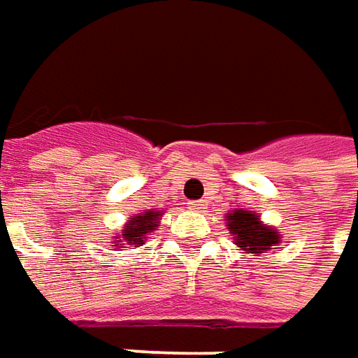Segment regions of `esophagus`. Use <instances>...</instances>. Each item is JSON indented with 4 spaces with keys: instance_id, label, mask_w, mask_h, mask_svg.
<instances>
[{
    "instance_id": "1",
    "label": "esophagus",
    "mask_w": 358,
    "mask_h": 358,
    "mask_svg": "<svg viewBox=\"0 0 358 358\" xmlns=\"http://www.w3.org/2000/svg\"><path fill=\"white\" fill-rule=\"evenodd\" d=\"M189 209H191V211H203L205 205H203L201 201H195V203H189Z\"/></svg>"
}]
</instances>
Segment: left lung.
Segmentation results:
<instances>
[{
    "instance_id": "obj_1",
    "label": "left lung",
    "mask_w": 358,
    "mask_h": 358,
    "mask_svg": "<svg viewBox=\"0 0 358 358\" xmlns=\"http://www.w3.org/2000/svg\"><path fill=\"white\" fill-rule=\"evenodd\" d=\"M229 233L239 251L251 255H261L271 249H277L281 243V231L261 221V215L247 209H233L225 215Z\"/></svg>"
}]
</instances>
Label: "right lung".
<instances>
[{
  "instance_id": "1",
  "label": "right lung",
  "mask_w": 358,
  "mask_h": 358,
  "mask_svg": "<svg viewBox=\"0 0 358 358\" xmlns=\"http://www.w3.org/2000/svg\"><path fill=\"white\" fill-rule=\"evenodd\" d=\"M161 217H163V211H157V209H147L143 213L133 215L129 221L119 229L117 235L113 237L111 249L119 251V249H127V247L145 245L147 235H151L159 227Z\"/></svg>"
}]
</instances>
